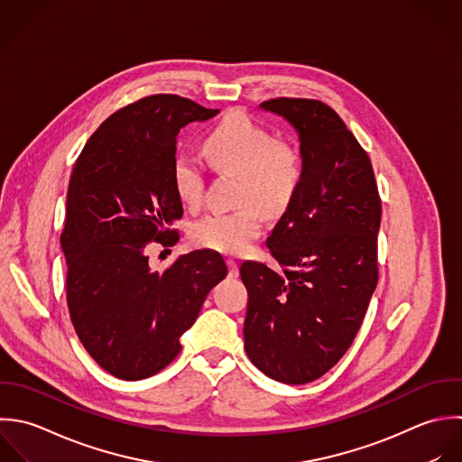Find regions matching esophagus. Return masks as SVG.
Here are the masks:
<instances>
[{
	"label": "esophagus",
	"mask_w": 462,
	"mask_h": 462,
	"mask_svg": "<svg viewBox=\"0 0 462 462\" xmlns=\"http://www.w3.org/2000/svg\"><path fill=\"white\" fill-rule=\"evenodd\" d=\"M226 264H228V270H230V277H237V275H239V266H237V263H236L234 259H228Z\"/></svg>",
	"instance_id": "esophagus-1"
}]
</instances>
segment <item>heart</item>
<instances>
[{"mask_svg":"<svg viewBox=\"0 0 462 462\" xmlns=\"http://www.w3.org/2000/svg\"><path fill=\"white\" fill-rule=\"evenodd\" d=\"M207 160L219 171L239 174V203L255 201L266 214H281L295 198L302 181L299 151L248 118L234 113L216 125L203 143ZM172 183L180 201L198 207L203 198L205 174L201 163L189 154L176 158ZM263 217L254 203H245L232 212H208L192 226L199 246L245 254L261 236Z\"/></svg>","mask_w":462,"mask_h":462,"instance_id":"heart-1","label":"heart"}]
</instances>
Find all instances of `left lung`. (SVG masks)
<instances>
[{
    "label": "left lung",
    "instance_id": "obj_1",
    "mask_svg": "<svg viewBox=\"0 0 462 462\" xmlns=\"http://www.w3.org/2000/svg\"><path fill=\"white\" fill-rule=\"evenodd\" d=\"M297 133L302 181L266 239L281 264L245 261V349L275 382L304 385L351 347L378 284L382 201L371 160L328 104L273 98L259 106Z\"/></svg>",
    "mask_w": 462,
    "mask_h": 462
}]
</instances>
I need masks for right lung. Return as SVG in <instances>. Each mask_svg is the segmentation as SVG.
Segmentation results:
<instances>
[{
    "label": "right lung",
    "instance_id": "obj_1",
    "mask_svg": "<svg viewBox=\"0 0 462 462\" xmlns=\"http://www.w3.org/2000/svg\"><path fill=\"white\" fill-rule=\"evenodd\" d=\"M217 113L178 95L145 97L104 120L73 165L60 234L68 310L84 349L120 380L169 365L228 273L208 248L180 255L162 273L147 255L151 241H178L169 230L183 214L172 183L176 136Z\"/></svg>",
    "mask_w": 462,
    "mask_h": 462
}]
</instances>
